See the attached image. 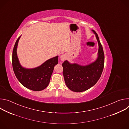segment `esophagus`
I'll use <instances>...</instances> for the list:
<instances>
[{
  "label": "esophagus",
  "mask_w": 129,
  "mask_h": 129,
  "mask_svg": "<svg viewBox=\"0 0 129 129\" xmlns=\"http://www.w3.org/2000/svg\"><path fill=\"white\" fill-rule=\"evenodd\" d=\"M66 59V56L65 54H62L61 56V57H60V59L62 61H64L65 59Z\"/></svg>",
  "instance_id": "1"
}]
</instances>
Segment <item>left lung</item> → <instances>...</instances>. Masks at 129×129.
Listing matches in <instances>:
<instances>
[{
	"mask_svg": "<svg viewBox=\"0 0 129 129\" xmlns=\"http://www.w3.org/2000/svg\"><path fill=\"white\" fill-rule=\"evenodd\" d=\"M92 30L95 34L99 46L96 60L86 66L70 64L67 60L62 64L66 85L70 90L77 92L86 91L94 86L100 79L104 67L105 56L102 45L97 33Z\"/></svg>",
	"mask_w": 129,
	"mask_h": 129,
	"instance_id": "8db88e82",
	"label": "left lung"
}]
</instances>
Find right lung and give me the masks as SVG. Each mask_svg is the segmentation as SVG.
<instances>
[{
	"instance_id": "right-lung-1",
	"label": "right lung",
	"mask_w": 129,
	"mask_h": 129,
	"mask_svg": "<svg viewBox=\"0 0 129 129\" xmlns=\"http://www.w3.org/2000/svg\"><path fill=\"white\" fill-rule=\"evenodd\" d=\"M20 37L17 39L13 50L12 66L15 75L25 87L36 91L42 90L49 83L54 67L58 63V56L48 60L35 68L26 69L22 67L18 60L16 51Z\"/></svg>"
}]
</instances>
